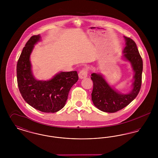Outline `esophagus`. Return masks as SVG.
I'll return each instance as SVG.
<instances>
[{"mask_svg":"<svg viewBox=\"0 0 158 158\" xmlns=\"http://www.w3.org/2000/svg\"><path fill=\"white\" fill-rule=\"evenodd\" d=\"M88 75V70L84 68L82 70H81L79 73V77L80 79H83L86 77Z\"/></svg>","mask_w":158,"mask_h":158,"instance_id":"obj_1","label":"esophagus"}]
</instances>
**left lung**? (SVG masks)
<instances>
[{"instance_id": "left-lung-1", "label": "left lung", "mask_w": 158, "mask_h": 158, "mask_svg": "<svg viewBox=\"0 0 158 158\" xmlns=\"http://www.w3.org/2000/svg\"><path fill=\"white\" fill-rule=\"evenodd\" d=\"M126 47L123 51L122 58L130 63L135 73L132 89L126 94L114 89L106 82L101 73L91 75L93 81L92 101L99 110L105 113H115L127 106L137 96L142 85L143 61L135 42L124 37Z\"/></svg>"}]
</instances>
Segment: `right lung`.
<instances>
[{"label": "right lung", "mask_w": 158, "mask_h": 158, "mask_svg": "<svg viewBox=\"0 0 158 158\" xmlns=\"http://www.w3.org/2000/svg\"><path fill=\"white\" fill-rule=\"evenodd\" d=\"M40 41V34L33 35L23 48L16 67L18 86L27 104L41 112L56 113L64 106L78 75L76 71L60 72L48 81L36 79L32 71L30 56Z\"/></svg>", "instance_id": "add662e5"}]
</instances>
